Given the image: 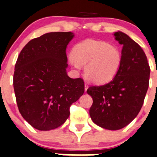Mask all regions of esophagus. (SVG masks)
Instances as JSON below:
<instances>
[{
  "label": "esophagus",
  "instance_id": "esophagus-1",
  "mask_svg": "<svg viewBox=\"0 0 157 157\" xmlns=\"http://www.w3.org/2000/svg\"><path fill=\"white\" fill-rule=\"evenodd\" d=\"M88 88H89V86H88L87 84L86 83V84H85V92H86L87 89H88Z\"/></svg>",
  "mask_w": 157,
  "mask_h": 157
}]
</instances>
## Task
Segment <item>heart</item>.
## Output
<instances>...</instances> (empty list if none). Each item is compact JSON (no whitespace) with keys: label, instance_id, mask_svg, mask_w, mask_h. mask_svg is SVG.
<instances>
[{"label":"heart","instance_id":"1","mask_svg":"<svg viewBox=\"0 0 157 157\" xmlns=\"http://www.w3.org/2000/svg\"><path fill=\"white\" fill-rule=\"evenodd\" d=\"M76 68L86 66V78L94 83H104L116 75L121 64V53L109 43L86 39L76 44L72 51Z\"/></svg>","mask_w":157,"mask_h":157}]
</instances>
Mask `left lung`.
I'll return each mask as SVG.
<instances>
[{"mask_svg":"<svg viewBox=\"0 0 157 157\" xmlns=\"http://www.w3.org/2000/svg\"><path fill=\"white\" fill-rule=\"evenodd\" d=\"M122 44L121 64L114 78L102 86H92L87 93L92 97L89 115L94 124L106 130L126 127L139 114L149 86L150 68L142 48L127 34L115 32Z\"/></svg>","mask_w":157,"mask_h":157,"instance_id":"8db88e82","label":"left lung"}]
</instances>
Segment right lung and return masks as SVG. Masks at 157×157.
I'll use <instances>...</instances> for the list:
<instances>
[{
    "label": "right lung",
    "mask_w": 157,
    "mask_h": 157,
    "mask_svg": "<svg viewBox=\"0 0 157 157\" xmlns=\"http://www.w3.org/2000/svg\"><path fill=\"white\" fill-rule=\"evenodd\" d=\"M71 32L48 33L32 39L21 51L13 87L18 110L34 128L51 130L65 123L70 106L84 93L82 78L67 75L66 48Z\"/></svg>",
    "instance_id": "right-lung-1"
}]
</instances>
